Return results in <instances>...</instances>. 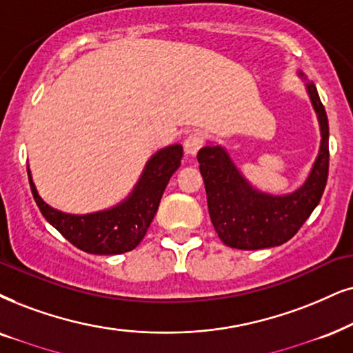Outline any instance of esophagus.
<instances>
[{"label": "esophagus", "instance_id": "esophagus-1", "mask_svg": "<svg viewBox=\"0 0 353 353\" xmlns=\"http://www.w3.org/2000/svg\"><path fill=\"white\" fill-rule=\"evenodd\" d=\"M202 145H203V137L200 135V133H190L184 141V150L187 154L195 156L199 153V150L202 148Z\"/></svg>", "mask_w": 353, "mask_h": 353}]
</instances>
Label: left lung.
I'll return each mask as SVG.
<instances>
[{
    "mask_svg": "<svg viewBox=\"0 0 353 353\" xmlns=\"http://www.w3.org/2000/svg\"><path fill=\"white\" fill-rule=\"evenodd\" d=\"M298 77L306 79L301 71ZM306 91L321 128L319 153L306 181L296 190L272 195L252 187L221 145L208 143L199 151L208 213L226 246L256 251L287 243L318 207L329 172V123L313 83Z\"/></svg>",
    "mask_w": 353,
    "mask_h": 353,
    "instance_id": "left-lung-1",
    "label": "left lung"
}]
</instances>
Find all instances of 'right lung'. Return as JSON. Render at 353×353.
<instances>
[{
	"label": "right lung",
	"instance_id": "1",
	"mask_svg": "<svg viewBox=\"0 0 353 353\" xmlns=\"http://www.w3.org/2000/svg\"><path fill=\"white\" fill-rule=\"evenodd\" d=\"M181 145H171L156 151L127 199L112 208L86 215H71L50 207L35 189L29 166L28 176L35 203L53 228L84 252L112 256L132 251L145 238L158 212L164 189L181 166Z\"/></svg>",
	"mask_w": 353,
	"mask_h": 353
}]
</instances>
